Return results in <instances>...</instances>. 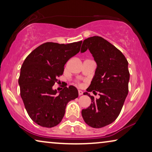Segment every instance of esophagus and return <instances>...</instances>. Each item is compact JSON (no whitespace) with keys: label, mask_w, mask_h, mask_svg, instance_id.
I'll return each mask as SVG.
<instances>
[{"label":"esophagus","mask_w":152,"mask_h":152,"mask_svg":"<svg viewBox=\"0 0 152 152\" xmlns=\"http://www.w3.org/2000/svg\"><path fill=\"white\" fill-rule=\"evenodd\" d=\"M78 94H79V95H83V91H81V90H79V91H78Z\"/></svg>","instance_id":"esophagus-1"}]
</instances>
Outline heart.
<instances>
[{
    "label": "heart",
    "mask_w": 152,
    "mask_h": 152,
    "mask_svg": "<svg viewBox=\"0 0 152 152\" xmlns=\"http://www.w3.org/2000/svg\"><path fill=\"white\" fill-rule=\"evenodd\" d=\"M75 83L77 85H79V86H82V83H80V82H79V81H75Z\"/></svg>",
    "instance_id": "1"
}]
</instances>
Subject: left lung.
<instances>
[{
    "instance_id": "obj_1",
    "label": "left lung",
    "mask_w": 152,
    "mask_h": 152,
    "mask_svg": "<svg viewBox=\"0 0 152 152\" xmlns=\"http://www.w3.org/2000/svg\"><path fill=\"white\" fill-rule=\"evenodd\" d=\"M89 50L97 63L92 82L86 91L99 93L95 99L88 92L91 104L82 109L84 122L91 127L101 128L115 121L123 107L129 92L128 61L117 48L102 37L94 36L83 41L81 53Z\"/></svg>"
}]
</instances>
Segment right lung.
<instances>
[{"label": "right lung", "instance_id": "obj_1", "mask_svg": "<svg viewBox=\"0 0 152 152\" xmlns=\"http://www.w3.org/2000/svg\"><path fill=\"white\" fill-rule=\"evenodd\" d=\"M82 41L68 44L47 42L34 49L20 68V97L31 119L51 128L61 122L68 102L78 97L73 86L64 87L57 95L53 86L63 75L64 65L80 50Z\"/></svg>", "mask_w": 152, "mask_h": 152}]
</instances>
